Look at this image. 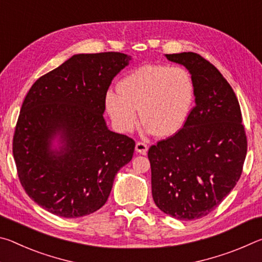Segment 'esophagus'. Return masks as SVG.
<instances>
[{"instance_id":"obj_1","label":"esophagus","mask_w":262,"mask_h":262,"mask_svg":"<svg viewBox=\"0 0 262 262\" xmlns=\"http://www.w3.org/2000/svg\"><path fill=\"white\" fill-rule=\"evenodd\" d=\"M135 150L137 152H140L142 155H145L148 151V144H145L144 142H136Z\"/></svg>"}]
</instances>
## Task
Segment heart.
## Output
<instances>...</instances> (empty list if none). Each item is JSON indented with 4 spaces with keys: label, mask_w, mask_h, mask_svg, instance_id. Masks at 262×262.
I'll list each match as a JSON object with an SVG mask.
<instances>
[{
    "label": "heart",
    "mask_w": 262,
    "mask_h": 262,
    "mask_svg": "<svg viewBox=\"0 0 262 262\" xmlns=\"http://www.w3.org/2000/svg\"><path fill=\"white\" fill-rule=\"evenodd\" d=\"M119 91H108L106 110L115 127L129 133L139 121L159 136L179 132L187 120L194 99V83L187 69L179 66L145 64L119 82Z\"/></svg>",
    "instance_id": "1"
}]
</instances>
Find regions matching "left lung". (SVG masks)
I'll use <instances>...</instances> for the list:
<instances>
[{
	"instance_id": "obj_1",
	"label": "left lung",
	"mask_w": 262,
	"mask_h": 262,
	"mask_svg": "<svg viewBox=\"0 0 262 262\" xmlns=\"http://www.w3.org/2000/svg\"><path fill=\"white\" fill-rule=\"evenodd\" d=\"M192 75L195 106L184 127L148 151L156 206L180 221L207 216L231 192L247 152L242 112L219 69L193 52L166 54Z\"/></svg>"
}]
</instances>
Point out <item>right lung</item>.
I'll return each instance as SVG.
<instances>
[{
    "label": "right lung",
    "mask_w": 262,
    "mask_h": 262,
    "mask_svg": "<svg viewBox=\"0 0 262 262\" xmlns=\"http://www.w3.org/2000/svg\"><path fill=\"white\" fill-rule=\"evenodd\" d=\"M130 61L118 52L77 54L38 78L16 123L12 154L26 194L52 214L76 219L107 201L135 141L104 120L112 79ZM57 136L60 150L51 149Z\"/></svg>",
    "instance_id": "1"
}]
</instances>
